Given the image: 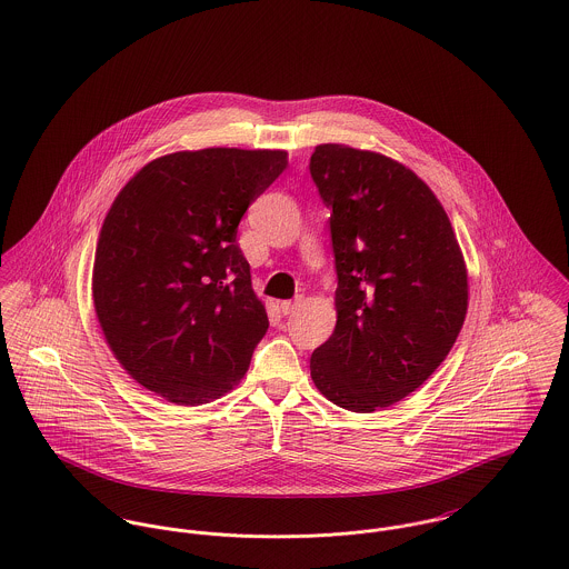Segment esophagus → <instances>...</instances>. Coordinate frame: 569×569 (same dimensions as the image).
Segmentation results:
<instances>
[{
  "instance_id": "1",
  "label": "esophagus",
  "mask_w": 569,
  "mask_h": 569,
  "mask_svg": "<svg viewBox=\"0 0 569 569\" xmlns=\"http://www.w3.org/2000/svg\"><path fill=\"white\" fill-rule=\"evenodd\" d=\"M301 301H303L301 297H297L295 301H281V303H279V310H281V315H292V312H295V310L301 306Z\"/></svg>"
}]
</instances>
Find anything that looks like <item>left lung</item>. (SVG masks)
<instances>
[{
	"label": "left lung",
	"mask_w": 569,
	"mask_h": 569,
	"mask_svg": "<svg viewBox=\"0 0 569 569\" xmlns=\"http://www.w3.org/2000/svg\"><path fill=\"white\" fill-rule=\"evenodd\" d=\"M310 174L331 209L336 329L312 353L316 388L376 412L430 378L469 303L467 266L439 198L410 168L371 150L320 143Z\"/></svg>",
	"instance_id": "1"
}]
</instances>
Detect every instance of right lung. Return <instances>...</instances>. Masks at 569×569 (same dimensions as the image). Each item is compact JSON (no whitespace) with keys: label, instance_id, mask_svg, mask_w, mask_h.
<instances>
[{"label":"right lung","instance_id":"right-lung-1","mask_svg":"<svg viewBox=\"0 0 569 569\" xmlns=\"http://www.w3.org/2000/svg\"><path fill=\"white\" fill-rule=\"evenodd\" d=\"M286 166V150L172 152L146 163L104 218L98 322L128 376L170 403H209L249 371L268 316L238 224Z\"/></svg>","mask_w":569,"mask_h":569}]
</instances>
